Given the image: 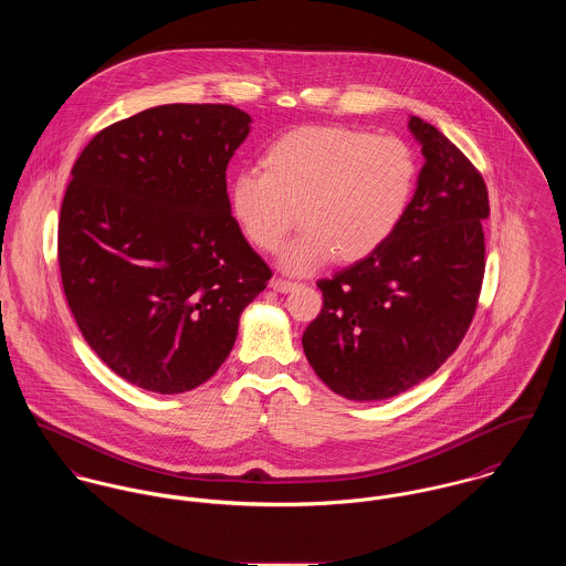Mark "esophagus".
Wrapping results in <instances>:
<instances>
[{"instance_id":"34e87169","label":"esophagus","mask_w":566,"mask_h":566,"mask_svg":"<svg viewBox=\"0 0 566 566\" xmlns=\"http://www.w3.org/2000/svg\"><path fill=\"white\" fill-rule=\"evenodd\" d=\"M271 286H273V291H277V293H289V291H293V289L297 286V282L284 280V277H273Z\"/></svg>"}]
</instances>
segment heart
<instances>
[{
	"instance_id": "b5f03b06",
	"label": "heart",
	"mask_w": 566,
	"mask_h": 566,
	"mask_svg": "<svg viewBox=\"0 0 566 566\" xmlns=\"http://www.w3.org/2000/svg\"><path fill=\"white\" fill-rule=\"evenodd\" d=\"M260 169L232 176L228 206L241 234L260 252H275L300 221L304 230L282 253L304 273L334 253L343 262L369 258L399 228L417 185L406 140L347 126H304L266 145Z\"/></svg>"
}]
</instances>
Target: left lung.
Instances as JSON below:
<instances>
[{
  "label": "left lung",
  "instance_id": "1",
  "mask_svg": "<svg viewBox=\"0 0 566 566\" xmlns=\"http://www.w3.org/2000/svg\"><path fill=\"white\" fill-rule=\"evenodd\" d=\"M426 165L415 197L386 245L316 286L323 308L304 352L336 395L395 397L462 343L484 280L489 190L475 165L437 127L410 117Z\"/></svg>",
  "mask_w": 566,
  "mask_h": 566
}]
</instances>
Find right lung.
<instances>
[{"mask_svg": "<svg viewBox=\"0 0 566 566\" xmlns=\"http://www.w3.org/2000/svg\"><path fill=\"white\" fill-rule=\"evenodd\" d=\"M252 117L167 104L104 127L64 190V297L91 349L134 386L197 388L230 356L239 316L266 289L228 206L226 169Z\"/></svg>", "mask_w": 566, "mask_h": 566, "instance_id": "obj_1", "label": "right lung"}]
</instances>
